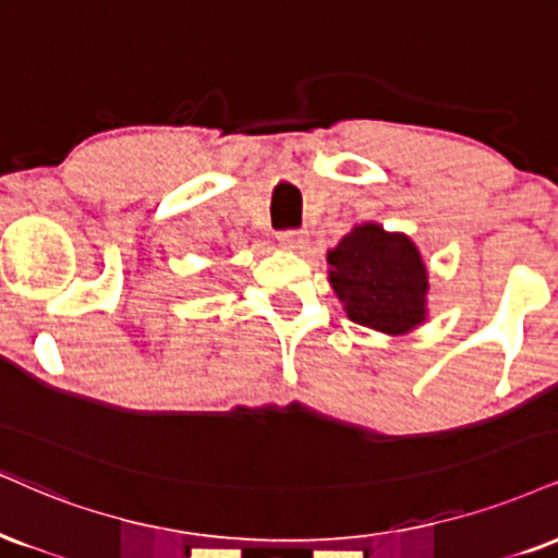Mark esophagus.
Wrapping results in <instances>:
<instances>
[{
	"label": "esophagus",
	"instance_id": "34e87169",
	"mask_svg": "<svg viewBox=\"0 0 558 558\" xmlns=\"http://www.w3.org/2000/svg\"><path fill=\"white\" fill-rule=\"evenodd\" d=\"M278 241L283 250H304L308 236L306 231H301V228H288V231L278 233Z\"/></svg>",
	"mask_w": 558,
	"mask_h": 558
}]
</instances>
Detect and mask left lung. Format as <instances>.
I'll use <instances>...</instances> for the list:
<instances>
[{
  "instance_id": "1",
  "label": "left lung",
  "mask_w": 558,
  "mask_h": 558,
  "mask_svg": "<svg viewBox=\"0 0 558 558\" xmlns=\"http://www.w3.org/2000/svg\"><path fill=\"white\" fill-rule=\"evenodd\" d=\"M330 283L359 325L389 335L413 330L426 314V267L413 241L359 226L327 254Z\"/></svg>"
}]
</instances>
